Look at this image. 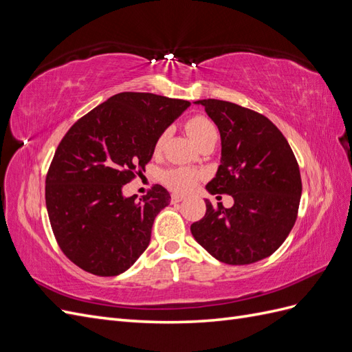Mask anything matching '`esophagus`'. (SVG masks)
Segmentation results:
<instances>
[{
    "instance_id": "1",
    "label": "esophagus",
    "mask_w": 352,
    "mask_h": 352,
    "mask_svg": "<svg viewBox=\"0 0 352 352\" xmlns=\"http://www.w3.org/2000/svg\"><path fill=\"white\" fill-rule=\"evenodd\" d=\"M185 199V197L184 195H180V194H172V202H180V201H184Z\"/></svg>"
}]
</instances>
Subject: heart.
Returning a JSON list of instances; mask_svg holds the SVG:
<instances>
[{"label": "heart", "mask_w": 352, "mask_h": 352, "mask_svg": "<svg viewBox=\"0 0 352 352\" xmlns=\"http://www.w3.org/2000/svg\"><path fill=\"white\" fill-rule=\"evenodd\" d=\"M185 127H186L188 133L190 135V138H192L197 144H199L208 135L216 132L214 124H212L211 120L207 119L206 116L190 117V119L186 122ZM167 135H168V132L164 131L155 141L154 151L157 154L162 153L163 146L166 144V140H167ZM201 176H202V173L199 172V170L192 168V167H172V168H167L166 172H163L162 179H163L164 185L168 186L170 189H173V190H176V192H180V194H186V192H190V190H194Z\"/></svg>", "instance_id": "1"}]
</instances>
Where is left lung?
Masks as SVG:
<instances>
[{"label": "left lung", "instance_id": "obj_1", "mask_svg": "<svg viewBox=\"0 0 352 352\" xmlns=\"http://www.w3.org/2000/svg\"><path fill=\"white\" fill-rule=\"evenodd\" d=\"M221 138V158L210 194H229L230 208L206 199L207 211L190 225L195 241L232 265L260 261L292 230L302 192L300 167L286 138L267 117L221 100H199Z\"/></svg>", "mask_w": 352, "mask_h": 352}]
</instances>
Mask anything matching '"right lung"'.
Returning <instances> with one entry per match:
<instances>
[{
	"label": "right lung",
	"instance_id": "right-lung-1",
	"mask_svg": "<svg viewBox=\"0 0 352 352\" xmlns=\"http://www.w3.org/2000/svg\"><path fill=\"white\" fill-rule=\"evenodd\" d=\"M190 105L148 92L116 94L63 138L45 180L52 232L66 257L97 276L126 272L150 245L170 204L162 185L136 199L123 186L145 172L158 136Z\"/></svg>",
	"mask_w": 352,
	"mask_h": 352
}]
</instances>
